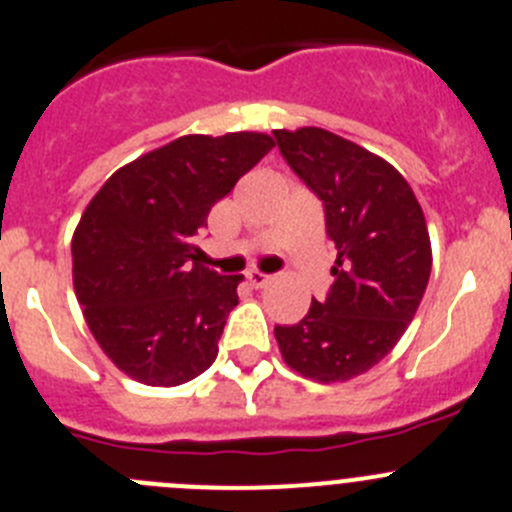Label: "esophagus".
I'll use <instances>...</instances> for the list:
<instances>
[{
	"label": "esophagus",
	"mask_w": 512,
	"mask_h": 512,
	"mask_svg": "<svg viewBox=\"0 0 512 512\" xmlns=\"http://www.w3.org/2000/svg\"><path fill=\"white\" fill-rule=\"evenodd\" d=\"M247 282H250L252 287H265L267 282H270V275H265V272L260 270H250L247 272Z\"/></svg>",
	"instance_id": "esophagus-1"
}]
</instances>
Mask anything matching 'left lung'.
<instances>
[{
    "mask_svg": "<svg viewBox=\"0 0 512 512\" xmlns=\"http://www.w3.org/2000/svg\"><path fill=\"white\" fill-rule=\"evenodd\" d=\"M290 170L315 192L337 247L330 292L295 325H275L292 370L342 382L388 355L428 287L433 252L405 177L360 145L320 127L272 132Z\"/></svg>",
    "mask_w": 512,
    "mask_h": 512,
    "instance_id": "8db88e82",
    "label": "left lung"
}]
</instances>
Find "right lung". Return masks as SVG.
<instances>
[{
    "instance_id": "right-lung-1",
    "label": "right lung",
    "mask_w": 512,
    "mask_h": 512,
    "mask_svg": "<svg viewBox=\"0 0 512 512\" xmlns=\"http://www.w3.org/2000/svg\"><path fill=\"white\" fill-rule=\"evenodd\" d=\"M272 147L260 132L185 135L114 172L84 210L74 292L94 340L137 382L175 388L215 362L242 275L197 265L195 237Z\"/></svg>"
}]
</instances>
